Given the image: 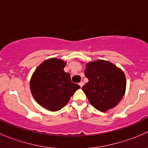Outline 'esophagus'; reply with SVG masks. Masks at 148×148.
<instances>
[{
	"mask_svg": "<svg viewBox=\"0 0 148 148\" xmlns=\"http://www.w3.org/2000/svg\"><path fill=\"white\" fill-rule=\"evenodd\" d=\"M79 85L80 87L82 88L83 86V85H84V82H80L79 83Z\"/></svg>",
	"mask_w": 148,
	"mask_h": 148,
	"instance_id": "esophagus-1",
	"label": "esophagus"
}]
</instances>
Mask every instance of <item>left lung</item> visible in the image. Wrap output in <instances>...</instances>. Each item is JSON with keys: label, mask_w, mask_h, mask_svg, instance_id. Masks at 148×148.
Wrapping results in <instances>:
<instances>
[{"label": "left lung", "mask_w": 148, "mask_h": 148, "mask_svg": "<svg viewBox=\"0 0 148 148\" xmlns=\"http://www.w3.org/2000/svg\"><path fill=\"white\" fill-rule=\"evenodd\" d=\"M84 74L89 82L82 90L95 108L104 112L117 105L126 90V77L121 69L99 59L86 63Z\"/></svg>", "instance_id": "1"}]
</instances>
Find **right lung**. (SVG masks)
Wrapping results in <instances>:
<instances>
[{"instance_id":"add662e5","label":"right lung","mask_w":148,"mask_h":148,"mask_svg":"<svg viewBox=\"0 0 148 148\" xmlns=\"http://www.w3.org/2000/svg\"><path fill=\"white\" fill-rule=\"evenodd\" d=\"M66 62L58 58L44 61L33 73L30 89L36 102L51 112L61 110L80 88L64 71Z\"/></svg>"}]
</instances>
